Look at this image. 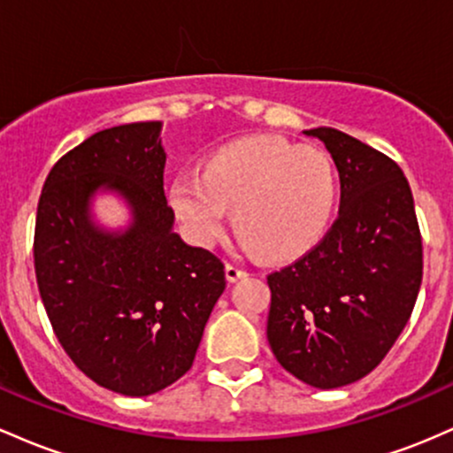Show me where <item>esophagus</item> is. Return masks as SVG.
I'll return each mask as SVG.
<instances>
[{"label": "esophagus", "instance_id": "34e87169", "mask_svg": "<svg viewBox=\"0 0 453 453\" xmlns=\"http://www.w3.org/2000/svg\"><path fill=\"white\" fill-rule=\"evenodd\" d=\"M225 273H226V280H228V282H237V280H242V278H246V276H248L246 269H242V267L233 265V263H226Z\"/></svg>", "mask_w": 453, "mask_h": 453}]
</instances>
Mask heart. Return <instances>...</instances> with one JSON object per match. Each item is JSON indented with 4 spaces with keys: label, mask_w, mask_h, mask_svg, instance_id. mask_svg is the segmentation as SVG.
I'll use <instances>...</instances> for the list:
<instances>
[{
    "label": "heart",
    "mask_w": 453,
    "mask_h": 453,
    "mask_svg": "<svg viewBox=\"0 0 453 453\" xmlns=\"http://www.w3.org/2000/svg\"><path fill=\"white\" fill-rule=\"evenodd\" d=\"M338 196L334 162L319 147L250 136L213 151L205 169L171 181L169 203L188 237L213 246L228 207L248 250L282 261L308 252L327 231Z\"/></svg>",
    "instance_id": "b5f03b06"
}]
</instances>
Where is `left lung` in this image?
Listing matches in <instances>:
<instances>
[{"mask_svg":"<svg viewBox=\"0 0 453 453\" xmlns=\"http://www.w3.org/2000/svg\"><path fill=\"white\" fill-rule=\"evenodd\" d=\"M340 175V210L314 248L267 276V340L303 383L334 389L372 372L403 334L424 273L403 169L336 128H314Z\"/></svg>","mask_w":453,"mask_h":453,"instance_id":"1","label":"left lung"}]
</instances>
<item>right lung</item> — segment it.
Here are the masks:
<instances>
[{
	"label": "right lung",
	"mask_w": 453,
	"mask_h": 453,
	"mask_svg": "<svg viewBox=\"0 0 453 453\" xmlns=\"http://www.w3.org/2000/svg\"><path fill=\"white\" fill-rule=\"evenodd\" d=\"M160 121L96 132L50 169L38 201L34 267L40 297L76 368L100 388L150 395L195 362L225 263L173 233ZM100 185L119 189L135 225L106 236L88 222Z\"/></svg>",
	"instance_id": "obj_1"
}]
</instances>
